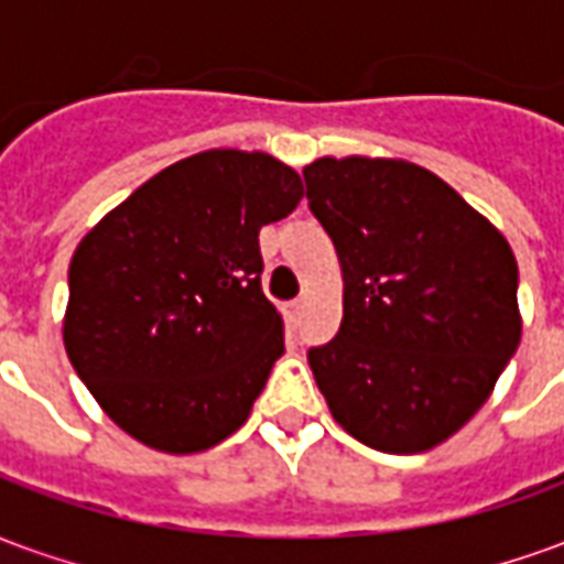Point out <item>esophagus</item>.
Wrapping results in <instances>:
<instances>
[{
  "mask_svg": "<svg viewBox=\"0 0 564 564\" xmlns=\"http://www.w3.org/2000/svg\"><path fill=\"white\" fill-rule=\"evenodd\" d=\"M302 311H305V305H302V302H290L283 314H286V319H290L293 326H299V319H302Z\"/></svg>",
  "mask_w": 564,
  "mask_h": 564,
  "instance_id": "34e87169",
  "label": "esophagus"
}]
</instances>
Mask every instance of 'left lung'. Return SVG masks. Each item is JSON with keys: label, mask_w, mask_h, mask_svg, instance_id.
<instances>
[{"label": "left lung", "mask_w": 564, "mask_h": 564, "mask_svg": "<svg viewBox=\"0 0 564 564\" xmlns=\"http://www.w3.org/2000/svg\"><path fill=\"white\" fill-rule=\"evenodd\" d=\"M302 174L344 278L341 329L307 350L319 392L366 447H437L520 347L508 238L414 162L323 156Z\"/></svg>", "instance_id": "8db88e82"}]
</instances>
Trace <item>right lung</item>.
Instances as JSON below:
<instances>
[{"label":"right lung","mask_w":564,"mask_h":564,"mask_svg":"<svg viewBox=\"0 0 564 564\" xmlns=\"http://www.w3.org/2000/svg\"><path fill=\"white\" fill-rule=\"evenodd\" d=\"M302 196V177L262 150H202L80 238L63 344L127 435L184 456L245 425L283 354L259 229Z\"/></svg>","instance_id":"right-lung-1"}]
</instances>
